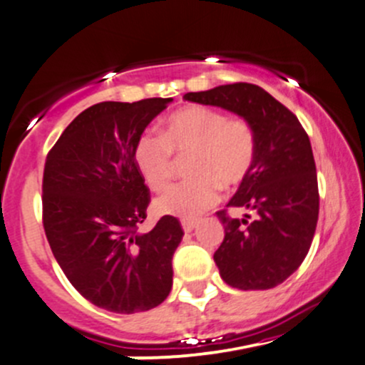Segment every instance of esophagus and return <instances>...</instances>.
Here are the masks:
<instances>
[{
	"label": "esophagus",
	"instance_id": "esophagus-1",
	"mask_svg": "<svg viewBox=\"0 0 365 365\" xmlns=\"http://www.w3.org/2000/svg\"><path fill=\"white\" fill-rule=\"evenodd\" d=\"M195 225H197L195 219H182V227L185 232H190L195 227Z\"/></svg>",
	"mask_w": 365,
	"mask_h": 365
}]
</instances>
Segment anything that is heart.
<instances>
[{
	"mask_svg": "<svg viewBox=\"0 0 365 365\" xmlns=\"http://www.w3.org/2000/svg\"><path fill=\"white\" fill-rule=\"evenodd\" d=\"M173 151L192 153V178L168 188L155 207L161 214L194 217L216 204L221 187H238L248 177L257 139L253 127L241 117H226L202 105L180 108L166 118L163 134L146 130L135 143V165L155 192L165 190L173 177Z\"/></svg>",
	"mask_w": 365,
	"mask_h": 365,
	"instance_id": "heart-1",
	"label": "heart"
}]
</instances>
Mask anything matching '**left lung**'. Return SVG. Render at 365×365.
I'll use <instances>...</instances> for the list:
<instances>
[{"instance_id":"left-lung-1","label":"left lung","mask_w":365,"mask_h":365,"mask_svg":"<svg viewBox=\"0 0 365 365\" xmlns=\"http://www.w3.org/2000/svg\"><path fill=\"white\" fill-rule=\"evenodd\" d=\"M183 98L243 117L257 139L253 168L226 205L250 210L255 219L250 214L232 219L226 209L216 212L225 227V240L214 253L219 274L241 291L282 284L308 255L318 222V178L308 134L287 107L252 83Z\"/></svg>"}]
</instances>
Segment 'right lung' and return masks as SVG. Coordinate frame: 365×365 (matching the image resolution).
Returning <instances> with one entry per match:
<instances>
[{
    "mask_svg": "<svg viewBox=\"0 0 365 365\" xmlns=\"http://www.w3.org/2000/svg\"><path fill=\"white\" fill-rule=\"evenodd\" d=\"M173 98L102 102L64 129L46 160L43 230L69 282L91 304L134 314L171 291V258L183 230L163 216L149 232V192L134 148L149 122Z\"/></svg>",
    "mask_w": 365,
    "mask_h": 365,
    "instance_id": "obj_1",
    "label": "right lung"
}]
</instances>
